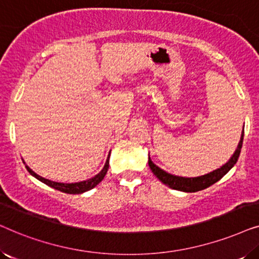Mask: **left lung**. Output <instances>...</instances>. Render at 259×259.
<instances>
[{"label": "left lung", "mask_w": 259, "mask_h": 259, "mask_svg": "<svg viewBox=\"0 0 259 259\" xmlns=\"http://www.w3.org/2000/svg\"><path fill=\"white\" fill-rule=\"evenodd\" d=\"M243 138H244V131L242 133V138H240V141L238 144V147L231 159L226 162L225 165H223L221 168L214 169L213 172L207 173L205 176L197 177V178H184V177H177L173 175H169V173L162 171L161 168H159L157 165L153 164L150 158H148V165L152 169V172L154 173V176L160 180L161 183H164L166 186L171 187L173 190L178 191H184V192H197V191H201L206 187L213 185L214 183H217L219 179H222L226 173H228L230 169H231L235 164L238 160L239 154H240V148H242L243 145Z\"/></svg>", "instance_id": "1"}]
</instances>
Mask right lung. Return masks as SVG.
<instances>
[{
  "mask_svg": "<svg viewBox=\"0 0 259 259\" xmlns=\"http://www.w3.org/2000/svg\"><path fill=\"white\" fill-rule=\"evenodd\" d=\"M109 155L107 158V160H106V164L104 166V168L101 169L100 173H98L97 176L93 177V178L91 179H87L84 180V182H80V183H72V184H65V183H56V182H52V180H48V179H45L40 177L38 175H36L34 171H31V169L26 166V168L28 169V172L30 173L31 176H34L35 178L40 180V182L45 183L46 185L53 187V189L55 190H59L61 191V192H65V193H69V194H80V193H83L86 192V191H90L93 189L98 185L99 183L101 182L102 179H104V177L106 176V173H107V169H108V166H109Z\"/></svg>",
  "mask_w": 259,
  "mask_h": 259,
  "instance_id": "obj_1",
  "label": "right lung"
}]
</instances>
